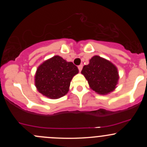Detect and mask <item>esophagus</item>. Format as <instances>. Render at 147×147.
<instances>
[{
	"label": "esophagus",
	"instance_id": "1",
	"mask_svg": "<svg viewBox=\"0 0 147 147\" xmlns=\"http://www.w3.org/2000/svg\"><path fill=\"white\" fill-rule=\"evenodd\" d=\"M82 65H79V66H78V69H79V70H80V72H81V71H82Z\"/></svg>",
	"mask_w": 147,
	"mask_h": 147
}]
</instances>
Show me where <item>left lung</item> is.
Returning <instances> with one entry per match:
<instances>
[{
  "label": "left lung",
  "instance_id": "8db88e82",
  "mask_svg": "<svg viewBox=\"0 0 147 147\" xmlns=\"http://www.w3.org/2000/svg\"><path fill=\"white\" fill-rule=\"evenodd\" d=\"M82 74L96 92L105 94L113 91L119 80L117 69L112 63L100 56H94L84 65Z\"/></svg>",
  "mask_w": 147,
  "mask_h": 147
}]
</instances>
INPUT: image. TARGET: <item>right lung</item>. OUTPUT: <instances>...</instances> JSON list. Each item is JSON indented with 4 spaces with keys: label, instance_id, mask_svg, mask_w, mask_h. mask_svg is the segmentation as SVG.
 Segmentation results:
<instances>
[{
    "label": "right lung",
    "instance_id": "1",
    "mask_svg": "<svg viewBox=\"0 0 147 147\" xmlns=\"http://www.w3.org/2000/svg\"><path fill=\"white\" fill-rule=\"evenodd\" d=\"M78 72V67L72 63L67 62L58 55L54 56L38 68L35 86L46 97L60 98L67 93L71 80Z\"/></svg>",
    "mask_w": 147,
    "mask_h": 147
}]
</instances>
